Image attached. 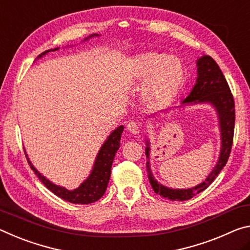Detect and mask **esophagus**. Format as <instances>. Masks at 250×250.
I'll return each mask as SVG.
<instances>
[{
	"label": "esophagus",
	"instance_id": "1",
	"mask_svg": "<svg viewBox=\"0 0 250 250\" xmlns=\"http://www.w3.org/2000/svg\"><path fill=\"white\" fill-rule=\"evenodd\" d=\"M127 129L130 134L133 135H138L140 134V125L135 122H130L127 125Z\"/></svg>",
	"mask_w": 250,
	"mask_h": 250
}]
</instances>
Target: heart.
Returning a JSON list of instances; mask_svg holds the SVG:
<instances>
[{
    "label": "heart",
    "instance_id": "obj_1",
    "mask_svg": "<svg viewBox=\"0 0 250 250\" xmlns=\"http://www.w3.org/2000/svg\"><path fill=\"white\" fill-rule=\"evenodd\" d=\"M128 77L133 83L143 85V101L158 108L168 105L181 89L185 68L177 57L145 52L130 60Z\"/></svg>",
    "mask_w": 250,
    "mask_h": 250
}]
</instances>
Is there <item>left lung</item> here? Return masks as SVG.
Instances as JSON below:
<instances>
[{"instance_id": "left-lung-1", "label": "left lung", "mask_w": 250, "mask_h": 250, "mask_svg": "<svg viewBox=\"0 0 250 250\" xmlns=\"http://www.w3.org/2000/svg\"><path fill=\"white\" fill-rule=\"evenodd\" d=\"M196 66H197V79H196V83L194 87L191 88L190 93L188 94V96L182 102V105L178 106V107L196 104H209L215 108L216 113H217L220 132V152L218 161L216 163L214 168L211 169L209 175L205 178V181L198 184V185L191 188H186V189L164 186L163 184L158 183L153 176L149 163L150 144L147 138L145 140V154L147 159H148L146 163V168L147 173H148L150 185H152L155 193L161 195L162 197L169 200H178V202L193 198L194 196L199 194L200 191L205 190L215 181V178L217 177L220 170L226 165L229 154H230L231 150L232 138H234V97H232V94L230 89H229L227 81L225 79L223 72L220 71L217 63L208 55L200 56L196 61Z\"/></svg>"}]
</instances>
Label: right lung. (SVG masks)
I'll return each instance as SVG.
<instances>
[{
  "label": "right lung",
  "instance_id": "right-lung-1",
  "mask_svg": "<svg viewBox=\"0 0 250 250\" xmlns=\"http://www.w3.org/2000/svg\"><path fill=\"white\" fill-rule=\"evenodd\" d=\"M95 36H100V34L89 35L86 39H84L83 42L92 38H95ZM57 50H60V47H55L52 48V50L45 51L42 54H40L38 56V60L42 59V57L44 55H46L47 53L54 52ZM123 130H124V126L121 125L108 135V137L106 138V141L103 143V145L101 146L100 150H98L95 161H94L91 174L88 175V177L85 179L79 187L73 190H69L67 188L56 185V184L52 183L50 179H47L45 176H43L31 163L30 158H28L26 154V150H24V152H25L27 162L30 164L33 171H34L36 176L40 178V181L42 182L52 193H54L56 196H59L60 198L66 200L68 203L82 204V205H85V204H86L87 205V204L94 203L100 199L102 196L104 195L106 188H107L110 177V168H112V164L114 161V157H115V154L118 148H120V142Z\"/></svg>",
  "mask_w": 250,
  "mask_h": 250
}]
</instances>
